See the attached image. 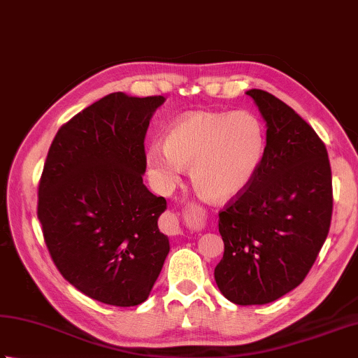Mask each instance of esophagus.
Listing matches in <instances>:
<instances>
[{"mask_svg": "<svg viewBox=\"0 0 358 358\" xmlns=\"http://www.w3.org/2000/svg\"><path fill=\"white\" fill-rule=\"evenodd\" d=\"M163 228L167 234L175 236L181 233V222H180V214L175 213H167L163 217Z\"/></svg>", "mask_w": 358, "mask_h": 358, "instance_id": "obj_1", "label": "esophagus"}]
</instances>
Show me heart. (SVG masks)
<instances>
[{
  "label": "heart",
  "instance_id": "1",
  "mask_svg": "<svg viewBox=\"0 0 358 358\" xmlns=\"http://www.w3.org/2000/svg\"><path fill=\"white\" fill-rule=\"evenodd\" d=\"M267 149L264 124L251 111H197L181 117L164 136V145L145 152L149 172L161 186L191 169L197 192L208 200L236 197L255 178Z\"/></svg>",
  "mask_w": 358,
  "mask_h": 358
}]
</instances>
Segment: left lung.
<instances>
[{"label":"left lung","mask_w":358,"mask_h":358,"mask_svg":"<svg viewBox=\"0 0 358 358\" xmlns=\"http://www.w3.org/2000/svg\"><path fill=\"white\" fill-rule=\"evenodd\" d=\"M247 94L267 122L255 178L219 213L225 243L214 270L223 296L268 304L304 281L331 228L332 172L324 143L295 110L262 90Z\"/></svg>","instance_id":"8db88e82"}]
</instances>
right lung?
<instances>
[{"mask_svg":"<svg viewBox=\"0 0 358 358\" xmlns=\"http://www.w3.org/2000/svg\"><path fill=\"white\" fill-rule=\"evenodd\" d=\"M163 96L111 93L63 124L38 183L37 215L52 262L83 295L144 303L169 253L166 199L143 183L144 139Z\"/></svg>","mask_w":358,"mask_h":358,"instance_id":"add662e5","label":"right lung"}]
</instances>
